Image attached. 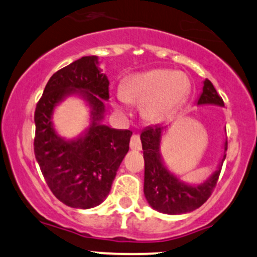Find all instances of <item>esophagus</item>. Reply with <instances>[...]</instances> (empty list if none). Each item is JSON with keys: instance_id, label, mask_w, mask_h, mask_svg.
<instances>
[{"instance_id": "1", "label": "esophagus", "mask_w": 257, "mask_h": 257, "mask_svg": "<svg viewBox=\"0 0 257 257\" xmlns=\"http://www.w3.org/2000/svg\"><path fill=\"white\" fill-rule=\"evenodd\" d=\"M131 149L135 150V151H140V150L143 149L139 135H133V137H132V139H131Z\"/></svg>"}]
</instances>
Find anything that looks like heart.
Masks as SVG:
<instances>
[{"mask_svg":"<svg viewBox=\"0 0 257 257\" xmlns=\"http://www.w3.org/2000/svg\"><path fill=\"white\" fill-rule=\"evenodd\" d=\"M188 91L190 79L185 73L150 70L126 79L123 90L117 93L113 106L120 113H124L126 101L143 104L144 116L150 120H157L178 107Z\"/></svg>","mask_w":257,"mask_h":257,"instance_id":"heart-1","label":"heart"}]
</instances>
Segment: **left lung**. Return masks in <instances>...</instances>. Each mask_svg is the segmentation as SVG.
I'll return each mask as SVG.
<instances>
[{
	"mask_svg": "<svg viewBox=\"0 0 257 257\" xmlns=\"http://www.w3.org/2000/svg\"><path fill=\"white\" fill-rule=\"evenodd\" d=\"M200 105L225 106L209 79L203 82V90L197 100V106ZM164 129L163 125L157 124L147 126L141 132L140 139L145 159L144 194L150 206L159 213L168 215L191 213L204 204L213 192L226 158L227 140L223 143V155L216 170L200 184H188L175 175L164 162L161 153Z\"/></svg>",
	"mask_w": 257,
	"mask_h": 257,
	"instance_id": "obj_1",
	"label": "left lung"
}]
</instances>
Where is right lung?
Segmentation results:
<instances>
[{
  "instance_id": "obj_1",
  "label": "right lung",
  "mask_w": 257,
  "mask_h": 257,
  "mask_svg": "<svg viewBox=\"0 0 257 257\" xmlns=\"http://www.w3.org/2000/svg\"><path fill=\"white\" fill-rule=\"evenodd\" d=\"M108 85L98 57H82L49 78L36 106L35 157L53 194L71 208L101 204L129 151L133 133L102 123ZM70 96L82 98L90 107V124L78 137L66 139L55 129L52 114Z\"/></svg>"
}]
</instances>
